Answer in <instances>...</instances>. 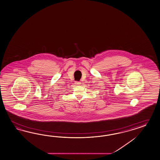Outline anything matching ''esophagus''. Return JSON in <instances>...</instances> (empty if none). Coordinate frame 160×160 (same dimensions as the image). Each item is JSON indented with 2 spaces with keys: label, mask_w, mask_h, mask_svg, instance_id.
<instances>
[{
  "label": "esophagus",
  "mask_w": 160,
  "mask_h": 160,
  "mask_svg": "<svg viewBox=\"0 0 160 160\" xmlns=\"http://www.w3.org/2000/svg\"><path fill=\"white\" fill-rule=\"evenodd\" d=\"M81 82H78V81L75 82V84L76 85H80V84H81Z\"/></svg>",
  "instance_id": "34e87169"
}]
</instances>
